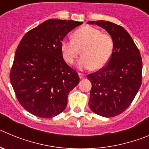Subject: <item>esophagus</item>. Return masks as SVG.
I'll return each instance as SVG.
<instances>
[{"label": "esophagus", "mask_w": 149, "mask_h": 149, "mask_svg": "<svg viewBox=\"0 0 149 149\" xmlns=\"http://www.w3.org/2000/svg\"><path fill=\"white\" fill-rule=\"evenodd\" d=\"M78 74H79V77H80V78H81V79H84V78H85V77H86V75H85L84 74L79 73Z\"/></svg>", "instance_id": "34e87169"}]
</instances>
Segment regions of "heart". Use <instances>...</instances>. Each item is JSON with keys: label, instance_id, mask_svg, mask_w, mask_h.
I'll return each instance as SVG.
<instances>
[{"label": "heart", "instance_id": "obj_1", "mask_svg": "<svg viewBox=\"0 0 149 149\" xmlns=\"http://www.w3.org/2000/svg\"><path fill=\"white\" fill-rule=\"evenodd\" d=\"M114 41L108 33L101 30L84 26L75 30L73 39H65L61 43V51L64 60L73 64L82 51L83 57L79 61L81 68L100 69L107 64L112 56Z\"/></svg>", "mask_w": 149, "mask_h": 149}]
</instances>
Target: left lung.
Segmentation results:
<instances>
[{
  "label": "left lung",
  "mask_w": 149,
  "mask_h": 149,
  "mask_svg": "<svg viewBox=\"0 0 149 149\" xmlns=\"http://www.w3.org/2000/svg\"><path fill=\"white\" fill-rule=\"evenodd\" d=\"M88 24L103 27L114 41L113 51L107 64L87 75L92 84L89 108L101 116H116L131 105L141 86L140 52L122 26L106 21H91Z\"/></svg>",
  "instance_id": "1"
}]
</instances>
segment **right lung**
Instances as JSON below:
<instances>
[{
    "label": "right lung",
    "mask_w": 149,
    "mask_h": 149,
    "mask_svg": "<svg viewBox=\"0 0 149 149\" xmlns=\"http://www.w3.org/2000/svg\"><path fill=\"white\" fill-rule=\"evenodd\" d=\"M81 24L49 19L26 33L18 45L10 82L18 102L33 115L49 119L66 107L68 93L80 78L63 60L61 43Z\"/></svg>",
    "instance_id": "right-lung-1"
}]
</instances>
